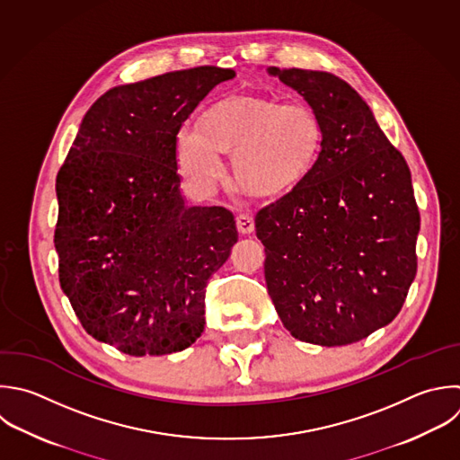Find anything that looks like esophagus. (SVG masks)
Listing matches in <instances>:
<instances>
[{
    "mask_svg": "<svg viewBox=\"0 0 460 460\" xmlns=\"http://www.w3.org/2000/svg\"><path fill=\"white\" fill-rule=\"evenodd\" d=\"M237 230L241 234H252L253 228H255V223H253V217L250 214H239L237 216Z\"/></svg>",
    "mask_w": 460,
    "mask_h": 460,
    "instance_id": "esophagus-1",
    "label": "esophagus"
}]
</instances>
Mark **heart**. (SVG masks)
I'll list each match as a JSON object with an SVG mask.
<instances>
[{"instance_id":"b5f03b06","label":"heart","mask_w":460,"mask_h":460,"mask_svg":"<svg viewBox=\"0 0 460 460\" xmlns=\"http://www.w3.org/2000/svg\"><path fill=\"white\" fill-rule=\"evenodd\" d=\"M323 138L320 117L305 104L237 97L212 106L199 131H180L176 164L189 187L207 194L223 178L219 155H226L244 192L275 199L309 176Z\"/></svg>"}]
</instances>
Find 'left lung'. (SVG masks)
<instances>
[{"mask_svg":"<svg viewBox=\"0 0 460 460\" xmlns=\"http://www.w3.org/2000/svg\"><path fill=\"white\" fill-rule=\"evenodd\" d=\"M268 72L307 101L325 131L309 176L255 216L268 293L296 340L349 345L390 323L415 279L420 217L410 169L345 81Z\"/></svg>","mask_w":460,"mask_h":460,"instance_id":"8db88e82","label":"left lung"}]
</instances>
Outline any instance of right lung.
I'll return each mask as SVG.
<instances>
[{
    "instance_id": "right-lung-1",
    "label": "right lung",
    "mask_w": 460,
    "mask_h": 460,
    "mask_svg": "<svg viewBox=\"0 0 460 460\" xmlns=\"http://www.w3.org/2000/svg\"><path fill=\"white\" fill-rule=\"evenodd\" d=\"M234 77L198 66L106 92L58 172L61 288L86 332L129 356L201 336L208 279L237 243L230 210L185 205L176 164L181 124Z\"/></svg>"
}]
</instances>
